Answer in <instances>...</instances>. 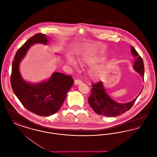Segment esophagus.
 <instances>
[{
	"label": "esophagus",
	"instance_id": "obj_1",
	"mask_svg": "<svg viewBox=\"0 0 157 157\" xmlns=\"http://www.w3.org/2000/svg\"><path fill=\"white\" fill-rule=\"evenodd\" d=\"M81 83H82V81H81L80 79H75V82H74V83H75V85H79V84Z\"/></svg>",
	"mask_w": 157,
	"mask_h": 157
}]
</instances>
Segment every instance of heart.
Returning <instances> with one entry per match:
<instances>
[{
  "label": "heart",
  "mask_w": 157,
  "mask_h": 157,
  "mask_svg": "<svg viewBox=\"0 0 157 157\" xmlns=\"http://www.w3.org/2000/svg\"><path fill=\"white\" fill-rule=\"evenodd\" d=\"M69 62L71 63H75V61L72 58H70L69 59ZM102 74V71L101 69H95L94 71H92L90 72L91 76L94 78H98L99 77H100Z\"/></svg>",
  "instance_id": "1"
}]
</instances>
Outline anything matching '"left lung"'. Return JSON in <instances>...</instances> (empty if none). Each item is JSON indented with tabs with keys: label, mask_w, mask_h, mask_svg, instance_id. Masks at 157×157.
<instances>
[{
	"label": "left lung",
	"mask_w": 157,
	"mask_h": 157,
	"mask_svg": "<svg viewBox=\"0 0 157 157\" xmlns=\"http://www.w3.org/2000/svg\"><path fill=\"white\" fill-rule=\"evenodd\" d=\"M131 52L135 58L133 67L135 71L141 75L144 79V65L142 58L133 46H131ZM92 85V88L91 89L90 95L88 98L89 104L95 113L106 117L117 116L129 111L142 92L141 91L132 101L120 104L113 101L108 96L104 88L102 81H99Z\"/></svg>",
	"instance_id": "left-lung-1"
}]
</instances>
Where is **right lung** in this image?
I'll list each match as a JSON object with an SVG mask.
<instances>
[{
    "label": "right lung",
    "mask_w": 157,
    "mask_h": 157,
    "mask_svg": "<svg viewBox=\"0 0 157 157\" xmlns=\"http://www.w3.org/2000/svg\"><path fill=\"white\" fill-rule=\"evenodd\" d=\"M47 42L46 35L41 33L30 37L16 53L10 75L12 88L23 106L30 112L45 117L59 109L74 82L71 76L59 72L53 73L48 81L38 84L32 85L23 79L19 70V62L31 45Z\"/></svg>",
    "instance_id": "1"
}]
</instances>
